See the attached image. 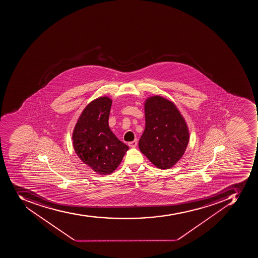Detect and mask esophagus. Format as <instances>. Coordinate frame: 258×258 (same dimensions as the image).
Returning a JSON list of instances; mask_svg holds the SVG:
<instances>
[{
    "mask_svg": "<svg viewBox=\"0 0 258 258\" xmlns=\"http://www.w3.org/2000/svg\"><path fill=\"white\" fill-rule=\"evenodd\" d=\"M128 145L129 146L132 147V148H134V147H137V141H132V142L128 143Z\"/></svg>",
    "mask_w": 258,
    "mask_h": 258,
    "instance_id": "34e87169",
    "label": "esophagus"
}]
</instances>
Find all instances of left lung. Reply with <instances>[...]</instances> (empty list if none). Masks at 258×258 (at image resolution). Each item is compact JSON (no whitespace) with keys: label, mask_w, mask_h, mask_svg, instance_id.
Returning a JSON list of instances; mask_svg holds the SVG:
<instances>
[{"label":"left lung","mask_w":258,"mask_h":258,"mask_svg":"<svg viewBox=\"0 0 258 258\" xmlns=\"http://www.w3.org/2000/svg\"><path fill=\"white\" fill-rule=\"evenodd\" d=\"M145 113L140 150L157 168L169 169L182 157L188 144L186 121L174 103L159 96L147 99Z\"/></svg>","instance_id":"8db88e82"}]
</instances>
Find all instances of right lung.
Instances as JSON below:
<instances>
[{
    "instance_id": "add662e5",
    "label": "right lung",
    "mask_w": 258,
    "mask_h": 258,
    "mask_svg": "<svg viewBox=\"0 0 258 258\" xmlns=\"http://www.w3.org/2000/svg\"><path fill=\"white\" fill-rule=\"evenodd\" d=\"M111 105V99L107 97L89 103L78 119L72 135L78 157L101 174L113 173L129 149L109 128Z\"/></svg>"
}]
</instances>
